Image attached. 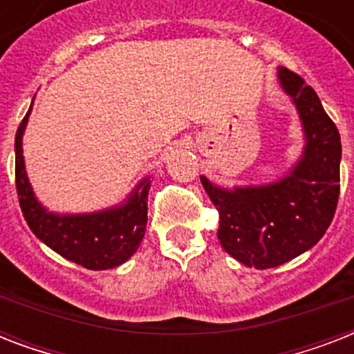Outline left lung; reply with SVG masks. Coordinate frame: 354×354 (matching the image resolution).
Segmentation results:
<instances>
[{
  "instance_id": "left-lung-1",
  "label": "left lung",
  "mask_w": 354,
  "mask_h": 354,
  "mask_svg": "<svg viewBox=\"0 0 354 354\" xmlns=\"http://www.w3.org/2000/svg\"><path fill=\"white\" fill-rule=\"evenodd\" d=\"M277 77L305 130L301 160L279 182L257 187L227 191L200 176L221 216L216 235L222 248L257 270L279 266L310 250L330 226L340 196L338 128L299 75L279 68Z\"/></svg>"
}]
</instances>
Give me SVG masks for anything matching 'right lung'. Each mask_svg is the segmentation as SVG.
Here are the masks:
<instances>
[{"mask_svg":"<svg viewBox=\"0 0 354 354\" xmlns=\"http://www.w3.org/2000/svg\"><path fill=\"white\" fill-rule=\"evenodd\" d=\"M32 108V104H30ZM19 122L14 150H16V191L21 213L44 244L68 261L88 270H108L132 257L143 241L147 227V200L150 182L145 178L133 189L124 204L112 209L88 215H55L36 200L27 180L21 138L29 121V113Z\"/></svg>","mask_w":354,"mask_h":354,"instance_id":"1","label":"right lung"}]
</instances>
